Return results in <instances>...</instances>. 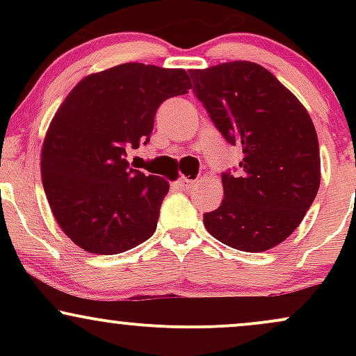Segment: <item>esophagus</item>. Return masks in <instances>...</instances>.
<instances>
[{"mask_svg": "<svg viewBox=\"0 0 356 356\" xmlns=\"http://www.w3.org/2000/svg\"><path fill=\"white\" fill-rule=\"evenodd\" d=\"M195 182H197V179H187V177H184V175H181V177L177 179V184L181 186L182 191L192 189V186H194Z\"/></svg>", "mask_w": 356, "mask_h": 356, "instance_id": "esophagus-1", "label": "esophagus"}]
</instances>
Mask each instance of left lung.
<instances>
[{"mask_svg": "<svg viewBox=\"0 0 356 356\" xmlns=\"http://www.w3.org/2000/svg\"><path fill=\"white\" fill-rule=\"evenodd\" d=\"M189 73L219 132L243 147V172L222 174V204L204 214V226L226 246L268 251L295 232L318 194L321 162L312 117L254 61H227Z\"/></svg>", "mask_w": 356, "mask_h": 356, "instance_id": "1", "label": "left lung"}]
</instances>
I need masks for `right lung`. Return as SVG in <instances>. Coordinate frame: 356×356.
Here are the masks:
<instances>
[{"label":"right lung","mask_w":356,"mask_h":356,"mask_svg":"<svg viewBox=\"0 0 356 356\" xmlns=\"http://www.w3.org/2000/svg\"><path fill=\"white\" fill-rule=\"evenodd\" d=\"M192 87L182 68L122 63L81 79L53 115L42 181L61 231L93 254H118L157 227L169 182L130 169L125 147L149 140L159 105Z\"/></svg>","instance_id":"1"}]
</instances>
